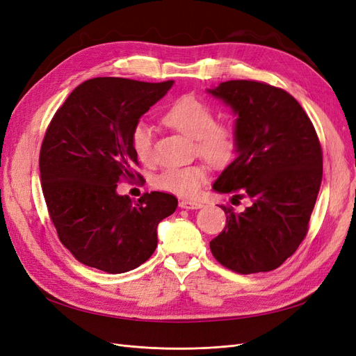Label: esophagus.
<instances>
[{"mask_svg":"<svg viewBox=\"0 0 356 356\" xmlns=\"http://www.w3.org/2000/svg\"><path fill=\"white\" fill-rule=\"evenodd\" d=\"M202 207L203 204L196 200H181L179 202V208H182V209H199Z\"/></svg>","mask_w":356,"mask_h":356,"instance_id":"obj_1","label":"esophagus"}]
</instances>
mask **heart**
Returning a JSON list of instances; mask_svg holds the SVG:
<instances>
[{"instance_id":"b5f03b06","label":"heart","mask_w":356,"mask_h":356,"mask_svg":"<svg viewBox=\"0 0 356 356\" xmlns=\"http://www.w3.org/2000/svg\"><path fill=\"white\" fill-rule=\"evenodd\" d=\"M160 122L178 134L193 138L195 153L213 166H225L238 149L236 127L222 120H215L209 104L193 95L179 96L160 114ZM131 147L136 159L148 165L153 161V138L149 129L136 124L131 132ZM208 178V170L200 163L166 168L154 179V186L182 197L196 196Z\"/></svg>"}]
</instances>
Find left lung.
<instances>
[{"instance_id":"1","label":"left lung","mask_w":356,"mask_h":356,"mask_svg":"<svg viewBox=\"0 0 356 356\" xmlns=\"http://www.w3.org/2000/svg\"><path fill=\"white\" fill-rule=\"evenodd\" d=\"M238 114V157L213 190L251 202L224 207L225 227L209 242L220 264L241 275L270 272L305 241L322 179V148L310 118L281 88L230 80L211 89Z\"/></svg>"}]
</instances>
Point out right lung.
Masks as SVG:
<instances>
[{"mask_svg":"<svg viewBox=\"0 0 356 356\" xmlns=\"http://www.w3.org/2000/svg\"><path fill=\"white\" fill-rule=\"evenodd\" d=\"M174 81L96 77L75 88L53 115L40 149L41 188L62 245L89 267L124 273L157 246L159 222L178 200L163 191L136 203L117 195L118 182L138 177L131 132L139 117Z\"/></svg>","mask_w":356,"mask_h":356,"instance_id":"right-lung-1","label":"right lung"}]
</instances>
